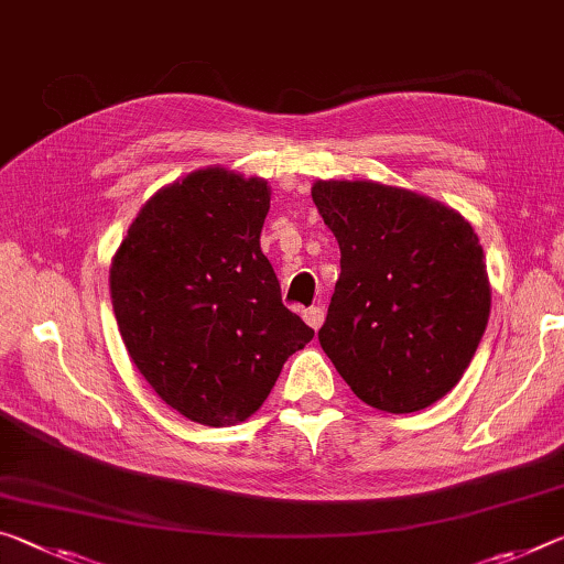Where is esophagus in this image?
Listing matches in <instances>:
<instances>
[{"instance_id":"1","label":"esophagus","mask_w":564,"mask_h":564,"mask_svg":"<svg viewBox=\"0 0 564 564\" xmlns=\"http://www.w3.org/2000/svg\"><path fill=\"white\" fill-rule=\"evenodd\" d=\"M324 318H326L324 306H311V308L303 311V321H306V324L314 328V330L321 328V324H324Z\"/></svg>"}]
</instances>
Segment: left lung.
Segmentation results:
<instances>
[{
  "mask_svg": "<svg viewBox=\"0 0 564 564\" xmlns=\"http://www.w3.org/2000/svg\"><path fill=\"white\" fill-rule=\"evenodd\" d=\"M311 195L341 248L321 348L369 406H432L457 387L487 328L477 234L459 213L401 187L318 181Z\"/></svg>",
  "mask_w": 564,
  "mask_h": 564,
  "instance_id": "left-lung-1",
  "label": "left lung"
}]
</instances>
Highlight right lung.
<instances>
[{
  "mask_svg": "<svg viewBox=\"0 0 564 564\" xmlns=\"http://www.w3.org/2000/svg\"><path fill=\"white\" fill-rule=\"evenodd\" d=\"M271 191L208 167L142 205L110 268L132 364L191 422L230 426L258 411L314 328L281 301L261 250Z\"/></svg>",
  "mask_w": 564,
  "mask_h": 564,
  "instance_id": "1",
  "label": "right lung"
}]
</instances>
